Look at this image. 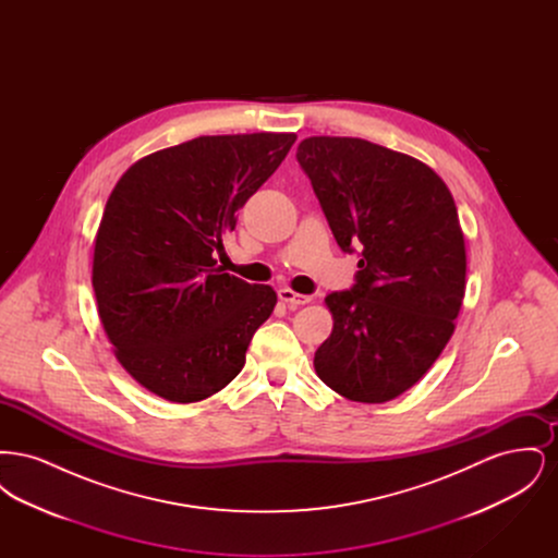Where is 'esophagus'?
Wrapping results in <instances>:
<instances>
[{"label": "esophagus", "mask_w": 558, "mask_h": 558, "mask_svg": "<svg viewBox=\"0 0 558 558\" xmlns=\"http://www.w3.org/2000/svg\"><path fill=\"white\" fill-rule=\"evenodd\" d=\"M278 296H280V301H284V303H287V305H291V307L305 305V303H310V301H312V296H310V294H299V292H294L292 289H280V291H278Z\"/></svg>", "instance_id": "esophagus-1"}]
</instances>
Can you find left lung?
Masks as SVG:
<instances>
[{"mask_svg": "<svg viewBox=\"0 0 558 558\" xmlns=\"http://www.w3.org/2000/svg\"><path fill=\"white\" fill-rule=\"evenodd\" d=\"M296 159L339 246L362 251L353 289L324 299L332 332L314 368L351 401H391L435 364L462 307L466 246L450 187L362 137H305Z\"/></svg>", "mask_w": 558, "mask_h": 558, "instance_id": "left-lung-1", "label": "left lung"}]
</instances>
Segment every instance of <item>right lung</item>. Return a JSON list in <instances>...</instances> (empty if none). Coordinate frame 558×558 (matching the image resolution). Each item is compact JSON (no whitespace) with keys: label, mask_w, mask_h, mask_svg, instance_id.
<instances>
[{"label":"right lung","mask_w":558,"mask_h":558,"mask_svg":"<svg viewBox=\"0 0 558 558\" xmlns=\"http://www.w3.org/2000/svg\"><path fill=\"white\" fill-rule=\"evenodd\" d=\"M294 140L201 135L133 162L110 192L92 287L114 357L150 393L192 403L242 371L278 296L221 271L213 255Z\"/></svg>","instance_id":"add662e5"}]
</instances>
